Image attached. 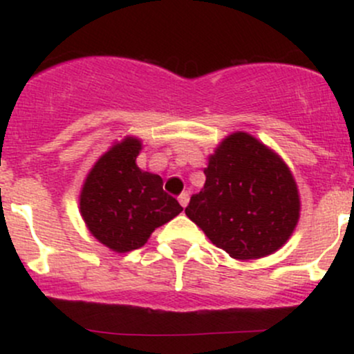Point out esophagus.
<instances>
[{"label":"esophagus","instance_id":"obj_1","mask_svg":"<svg viewBox=\"0 0 354 354\" xmlns=\"http://www.w3.org/2000/svg\"><path fill=\"white\" fill-rule=\"evenodd\" d=\"M178 201H180V205L183 208H186L188 206V201H189V193H181L180 196H178Z\"/></svg>","mask_w":354,"mask_h":354}]
</instances>
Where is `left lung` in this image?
I'll use <instances>...</instances> for the list:
<instances>
[{
  "label": "left lung",
  "mask_w": 354,
  "mask_h": 354,
  "mask_svg": "<svg viewBox=\"0 0 354 354\" xmlns=\"http://www.w3.org/2000/svg\"><path fill=\"white\" fill-rule=\"evenodd\" d=\"M206 183L185 213L231 258L274 253L293 233L299 196L288 166L246 133L226 138L209 156Z\"/></svg>",
  "instance_id": "left-lung-1"
}]
</instances>
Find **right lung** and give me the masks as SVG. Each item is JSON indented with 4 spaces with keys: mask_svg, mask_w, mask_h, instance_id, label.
Returning a JSON list of instances; mask_svg holds the SVG:
<instances>
[{
    "mask_svg": "<svg viewBox=\"0 0 354 354\" xmlns=\"http://www.w3.org/2000/svg\"><path fill=\"white\" fill-rule=\"evenodd\" d=\"M141 143L126 138L100 158L84 183L80 209L91 234L118 253L138 250L183 208L158 174L136 166Z\"/></svg>",
    "mask_w": 354,
    "mask_h": 354,
    "instance_id": "1",
    "label": "right lung"
}]
</instances>
